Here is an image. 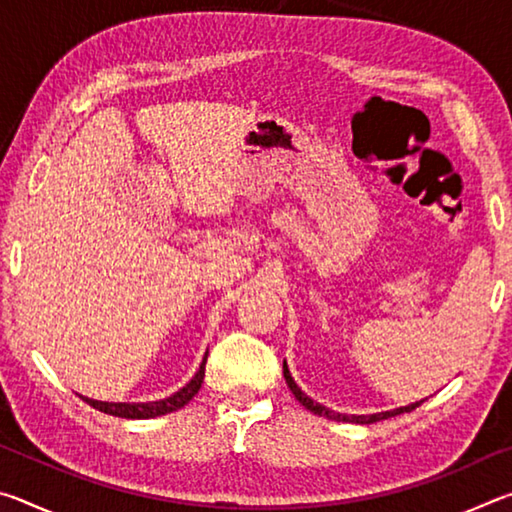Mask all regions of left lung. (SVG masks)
I'll list each match as a JSON object with an SVG mask.
<instances>
[{
  "mask_svg": "<svg viewBox=\"0 0 512 512\" xmlns=\"http://www.w3.org/2000/svg\"><path fill=\"white\" fill-rule=\"evenodd\" d=\"M284 379H287V384H289V388H291V393L296 395V400L305 406V409H309L311 413H316V415H325L327 420H339V422H357V424H372V422H379V420H386V418H393V415H400V413H409V411H413V409H418V406L424 402H415V404H409V406H400V409H395V411H384V413H372V415H345V413H336V411H329V409H325L323 404H318V402H314L311 400V397H307L305 393L300 391L298 388V384L296 381H293V377H291V372H289V368H287V361H284Z\"/></svg>",
  "mask_w": 512,
  "mask_h": 512,
  "instance_id": "1",
  "label": "left lung"
}]
</instances>
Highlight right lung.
I'll return each instance as SVG.
<instances>
[{
	"mask_svg": "<svg viewBox=\"0 0 512 512\" xmlns=\"http://www.w3.org/2000/svg\"><path fill=\"white\" fill-rule=\"evenodd\" d=\"M205 361H207V354L201 363V368L194 375V379L189 381L187 386L180 388L178 393H173L167 400H160V402H146V404H126V402H99V400H90V397H83L85 402L94 409H99L101 413H108V415H115V418H128V420H146V418H158V415L164 413H171V411H178L183 409V406L192 400V397L201 391V384H203V377H205Z\"/></svg>",
	"mask_w": 512,
	"mask_h": 512,
	"instance_id": "right-lung-1",
	"label": "right lung"
}]
</instances>
